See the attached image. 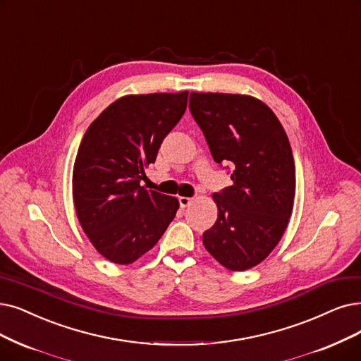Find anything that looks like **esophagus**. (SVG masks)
<instances>
[{
    "mask_svg": "<svg viewBox=\"0 0 361 361\" xmlns=\"http://www.w3.org/2000/svg\"><path fill=\"white\" fill-rule=\"evenodd\" d=\"M179 204L182 209H186L188 206L192 204V198H188V197H179Z\"/></svg>",
    "mask_w": 361,
    "mask_h": 361,
    "instance_id": "34e87169",
    "label": "esophagus"
}]
</instances>
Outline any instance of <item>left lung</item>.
Listing matches in <instances>:
<instances>
[{
  "label": "left lung",
  "mask_w": 361,
  "mask_h": 361,
  "mask_svg": "<svg viewBox=\"0 0 361 361\" xmlns=\"http://www.w3.org/2000/svg\"><path fill=\"white\" fill-rule=\"evenodd\" d=\"M190 109L214 161L234 166L233 185L212 195L218 219L203 244L225 268L250 269L277 246L293 212L289 137L272 109L249 94L192 92Z\"/></svg>",
  "instance_id": "8db88e82"
}]
</instances>
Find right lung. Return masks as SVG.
Returning <instances> with one entry per match:
<instances>
[{
	"label": "right lung",
	"instance_id": "add662e5",
	"mask_svg": "<svg viewBox=\"0 0 361 361\" xmlns=\"http://www.w3.org/2000/svg\"><path fill=\"white\" fill-rule=\"evenodd\" d=\"M188 92L127 94L84 133L72 170L77 218L93 247L130 265L151 250L176 216V197L140 186L163 139L186 109Z\"/></svg>",
	"mask_w": 361,
	"mask_h": 361
}]
</instances>
